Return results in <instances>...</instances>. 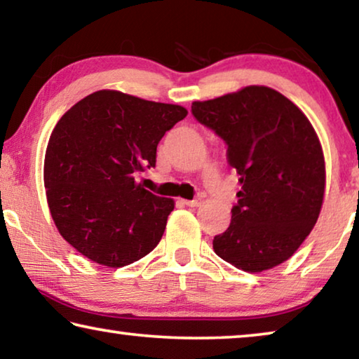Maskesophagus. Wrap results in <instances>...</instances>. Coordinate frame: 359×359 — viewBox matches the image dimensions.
<instances>
[{"label": "esophagus", "instance_id": "esophagus-1", "mask_svg": "<svg viewBox=\"0 0 359 359\" xmlns=\"http://www.w3.org/2000/svg\"><path fill=\"white\" fill-rule=\"evenodd\" d=\"M182 203L187 206H200L201 205V200L200 198H195V200H182Z\"/></svg>", "mask_w": 359, "mask_h": 359}]
</instances>
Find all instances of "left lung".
I'll return each mask as SVG.
<instances>
[{"label":"left lung","instance_id":"1","mask_svg":"<svg viewBox=\"0 0 359 359\" xmlns=\"http://www.w3.org/2000/svg\"><path fill=\"white\" fill-rule=\"evenodd\" d=\"M191 112L226 142L227 161L240 175L231 226L214 237V253L245 272L282 264L323 208L325 163L311 122L264 85L194 101Z\"/></svg>","mask_w":359,"mask_h":359}]
</instances>
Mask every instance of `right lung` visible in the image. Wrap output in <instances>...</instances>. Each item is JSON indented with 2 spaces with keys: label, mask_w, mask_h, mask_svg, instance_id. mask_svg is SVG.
<instances>
[{
  "label": "right lung",
  "mask_w": 359,
  "mask_h": 359,
  "mask_svg": "<svg viewBox=\"0 0 359 359\" xmlns=\"http://www.w3.org/2000/svg\"><path fill=\"white\" fill-rule=\"evenodd\" d=\"M184 106L98 90L57 121L45 154V189L53 221L85 258L122 267L161 240L172 198L153 195L135 174L156 164V148Z\"/></svg>",
  "instance_id": "add662e5"
}]
</instances>
